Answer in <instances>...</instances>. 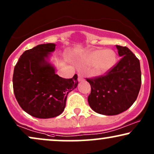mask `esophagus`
Segmentation results:
<instances>
[{"instance_id": "1", "label": "esophagus", "mask_w": 154, "mask_h": 154, "mask_svg": "<svg viewBox=\"0 0 154 154\" xmlns=\"http://www.w3.org/2000/svg\"><path fill=\"white\" fill-rule=\"evenodd\" d=\"M83 79H84V77H83L82 74L79 73L78 74V81L79 82H81V81H82Z\"/></svg>"}]
</instances>
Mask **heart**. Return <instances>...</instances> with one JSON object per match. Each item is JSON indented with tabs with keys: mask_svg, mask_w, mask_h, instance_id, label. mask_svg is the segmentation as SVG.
I'll return each mask as SVG.
<instances>
[{
	"mask_svg": "<svg viewBox=\"0 0 154 154\" xmlns=\"http://www.w3.org/2000/svg\"><path fill=\"white\" fill-rule=\"evenodd\" d=\"M117 56L112 49H95L89 51L82 57L85 64H90L92 72L100 75L109 71L116 64Z\"/></svg>",
	"mask_w": 154,
	"mask_h": 154,
	"instance_id": "1",
	"label": "heart"
}]
</instances>
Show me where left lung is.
<instances>
[{"mask_svg":"<svg viewBox=\"0 0 154 154\" xmlns=\"http://www.w3.org/2000/svg\"><path fill=\"white\" fill-rule=\"evenodd\" d=\"M120 60L104 75L87 78L91 86L88 103L95 112L115 116L136 101L141 85L139 59L126 47L116 45Z\"/></svg>","mask_w":154,"mask_h":154,"instance_id":"obj_1","label":"left lung"}]
</instances>
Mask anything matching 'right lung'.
I'll use <instances>...</instances> for the list:
<instances>
[{
  "instance_id": "add662e5",
  "label": "right lung",
  "mask_w": 154,
  "mask_h": 154,
  "mask_svg": "<svg viewBox=\"0 0 154 154\" xmlns=\"http://www.w3.org/2000/svg\"><path fill=\"white\" fill-rule=\"evenodd\" d=\"M54 44L37 45L23 53L14 67L13 87L23 110L38 118L58 116L64 111L67 95L78 85L77 75L65 79L55 74L47 62Z\"/></svg>"
}]
</instances>
